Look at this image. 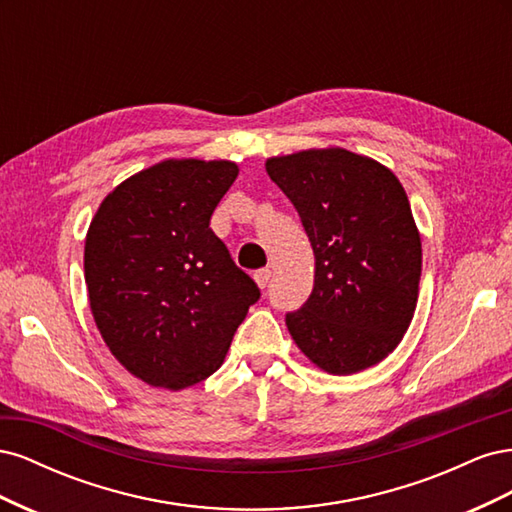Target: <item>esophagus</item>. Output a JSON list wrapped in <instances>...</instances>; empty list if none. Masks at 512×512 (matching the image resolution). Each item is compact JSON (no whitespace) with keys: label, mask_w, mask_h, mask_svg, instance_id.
I'll return each instance as SVG.
<instances>
[{"label":"esophagus","mask_w":512,"mask_h":512,"mask_svg":"<svg viewBox=\"0 0 512 512\" xmlns=\"http://www.w3.org/2000/svg\"><path fill=\"white\" fill-rule=\"evenodd\" d=\"M269 277H271V271H269V269H258V271H254V280H256V284H258L260 288L267 286Z\"/></svg>","instance_id":"34e87169"}]
</instances>
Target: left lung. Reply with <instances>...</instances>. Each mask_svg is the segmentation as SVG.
Returning <instances> with one entry per match:
<instances>
[{
  "label": "left lung",
  "mask_w": 512,
  "mask_h": 512,
  "mask_svg": "<svg viewBox=\"0 0 512 512\" xmlns=\"http://www.w3.org/2000/svg\"><path fill=\"white\" fill-rule=\"evenodd\" d=\"M316 256L314 290L286 314L294 344L335 376L380 363L408 331L421 282V235L399 179L339 147L267 160Z\"/></svg>",
  "instance_id": "1"
}]
</instances>
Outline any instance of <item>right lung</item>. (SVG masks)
<instances>
[{"mask_svg": "<svg viewBox=\"0 0 512 512\" xmlns=\"http://www.w3.org/2000/svg\"><path fill=\"white\" fill-rule=\"evenodd\" d=\"M237 175L226 160H164L117 185L91 220V314L115 359L151 386L209 378L260 299L209 228Z\"/></svg>", "mask_w": 512, "mask_h": 512, "instance_id": "add662e5", "label": "right lung"}]
</instances>
